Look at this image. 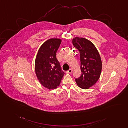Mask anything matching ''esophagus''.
Wrapping results in <instances>:
<instances>
[{
	"label": "esophagus",
	"mask_w": 128,
	"mask_h": 128,
	"mask_svg": "<svg viewBox=\"0 0 128 128\" xmlns=\"http://www.w3.org/2000/svg\"><path fill=\"white\" fill-rule=\"evenodd\" d=\"M72 72V70L71 69H70L68 71H67L66 72V73H67V74H71Z\"/></svg>",
	"instance_id": "1"
}]
</instances>
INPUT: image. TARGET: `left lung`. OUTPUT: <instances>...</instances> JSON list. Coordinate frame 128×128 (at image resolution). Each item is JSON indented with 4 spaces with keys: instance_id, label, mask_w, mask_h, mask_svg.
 <instances>
[{
    "instance_id": "8db88e82",
    "label": "left lung",
    "mask_w": 128,
    "mask_h": 128,
    "mask_svg": "<svg viewBox=\"0 0 128 128\" xmlns=\"http://www.w3.org/2000/svg\"><path fill=\"white\" fill-rule=\"evenodd\" d=\"M72 44L80 52L82 72L76 82L80 88L88 89L97 82L100 76L102 62L99 52L93 43L84 38L76 37Z\"/></svg>"
}]
</instances>
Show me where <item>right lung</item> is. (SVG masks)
<instances>
[{
  "mask_svg": "<svg viewBox=\"0 0 128 128\" xmlns=\"http://www.w3.org/2000/svg\"><path fill=\"white\" fill-rule=\"evenodd\" d=\"M61 41L59 38H51L44 42L35 59V71L38 80L49 90L56 88L64 74L56 57Z\"/></svg>",
  "mask_w": 128,
  "mask_h": 128,
  "instance_id": "add662e5",
  "label": "right lung"
}]
</instances>
